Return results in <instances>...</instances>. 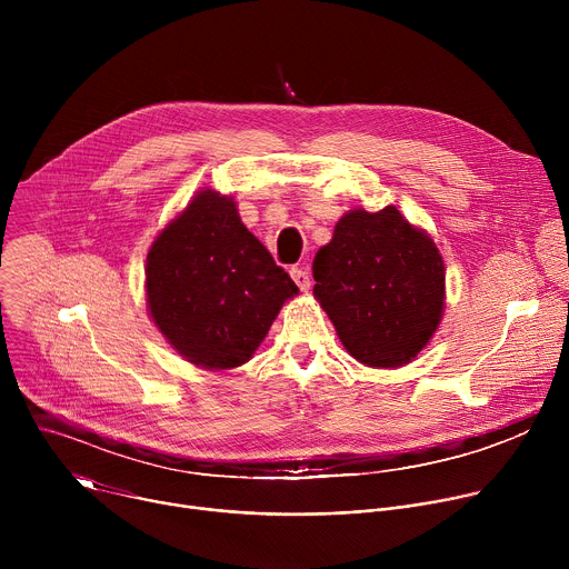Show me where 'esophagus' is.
<instances>
[{
  "label": "esophagus",
  "mask_w": 569,
  "mask_h": 569,
  "mask_svg": "<svg viewBox=\"0 0 569 569\" xmlns=\"http://www.w3.org/2000/svg\"><path fill=\"white\" fill-rule=\"evenodd\" d=\"M290 277L295 279V283L299 286V290H303V292L310 290V274H308L303 268H292V270H290Z\"/></svg>",
  "instance_id": "34e87169"
}]
</instances>
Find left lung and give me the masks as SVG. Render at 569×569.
<instances>
[{"label":"left lung","mask_w":569,"mask_h":569,"mask_svg":"<svg viewBox=\"0 0 569 569\" xmlns=\"http://www.w3.org/2000/svg\"><path fill=\"white\" fill-rule=\"evenodd\" d=\"M312 295L340 342L367 367L408 365L441 321V254L396 207L342 216L312 261Z\"/></svg>","instance_id":"1"}]
</instances>
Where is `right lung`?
Segmentation results:
<instances>
[{"label":"right lung","instance_id":"add662e5","mask_svg":"<svg viewBox=\"0 0 569 569\" xmlns=\"http://www.w3.org/2000/svg\"><path fill=\"white\" fill-rule=\"evenodd\" d=\"M299 288L240 222L231 198L211 189L164 229L146 259L157 329L193 365H246Z\"/></svg>","mask_w":569,"mask_h":569}]
</instances>
